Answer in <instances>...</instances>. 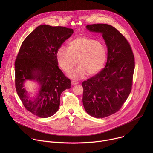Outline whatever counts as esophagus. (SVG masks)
Masks as SVG:
<instances>
[{
	"label": "esophagus",
	"mask_w": 153,
	"mask_h": 153,
	"mask_svg": "<svg viewBox=\"0 0 153 153\" xmlns=\"http://www.w3.org/2000/svg\"><path fill=\"white\" fill-rule=\"evenodd\" d=\"M78 83H79V82H77V81H75V80H72V81H71V84H72L73 85H77V84H78Z\"/></svg>",
	"instance_id": "1"
}]
</instances>
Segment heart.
<instances>
[{"mask_svg":"<svg viewBox=\"0 0 153 153\" xmlns=\"http://www.w3.org/2000/svg\"><path fill=\"white\" fill-rule=\"evenodd\" d=\"M106 55L103 43L85 37L73 40L68 47L60 46L56 52L59 66L65 72L71 71L78 62L79 66L69 74L74 79H83L86 74L97 73L103 67Z\"/></svg>","mask_w":153,"mask_h":153,"instance_id":"b5f03b06","label":"heart"}]
</instances>
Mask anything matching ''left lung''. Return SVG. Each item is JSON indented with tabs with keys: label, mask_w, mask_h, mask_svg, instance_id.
Listing matches in <instances>:
<instances>
[{
	"label": "left lung",
	"mask_w": 153,
	"mask_h": 153,
	"mask_svg": "<svg viewBox=\"0 0 153 153\" xmlns=\"http://www.w3.org/2000/svg\"><path fill=\"white\" fill-rule=\"evenodd\" d=\"M90 31L100 33L108 48L105 67L82 82L83 105L86 113L103 118L117 112L131 91L134 56L128 40L111 25H86Z\"/></svg>",
	"instance_id": "8db88e82"
}]
</instances>
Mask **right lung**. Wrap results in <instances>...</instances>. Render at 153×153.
<instances>
[{"instance_id": "1", "label": "right lung", "mask_w": 153, "mask_h": 153, "mask_svg": "<svg viewBox=\"0 0 153 153\" xmlns=\"http://www.w3.org/2000/svg\"><path fill=\"white\" fill-rule=\"evenodd\" d=\"M73 33L63 27L42 25L24 40L17 56L15 86L17 93L28 111L41 118L54 115L59 110L60 95L71 88V80L58 67L57 49ZM38 82L40 90L29 99L24 88L25 81Z\"/></svg>"}]
</instances>
